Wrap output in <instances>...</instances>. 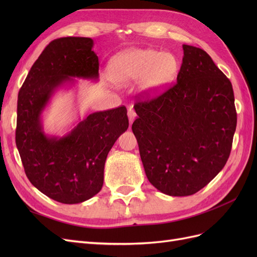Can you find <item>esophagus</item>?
Returning a JSON list of instances; mask_svg holds the SVG:
<instances>
[{
	"mask_svg": "<svg viewBox=\"0 0 257 257\" xmlns=\"http://www.w3.org/2000/svg\"><path fill=\"white\" fill-rule=\"evenodd\" d=\"M127 116H128V121H130V124H132L133 123V121L135 120V118H136V113H135V111L133 110V109H128V111H127Z\"/></svg>",
	"mask_w": 257,
	"mask_h": 257,
	"instance_id": "obj_1",
	"label": "esophagus"
}]
</instances>
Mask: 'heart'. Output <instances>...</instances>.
Here are the masks:
<instances>
[{
    "mask_svg": "<svg viewBox=\"0 0 257 257\" xmlns=\"http://www.w3.org/2000/svg\"><path fill=\"white\" fill-rule=\"evenodd\" d=\"M111 79L118 84L141 80L147 92H159L174 80L178 71L176 59L154 49L131 48L120 52L110 62Z\"/></svg>",
    "mask_w": 257,
    "mask_h": 257,
    "instance_id": "obj_1",
    "label": "heart"
}]
</instances>
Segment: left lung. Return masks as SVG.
<instances>
[{
  "instance_id": "1",
  "label": "left lung",
  "mask_w": 257,
  "mask_h": 257,
  "mask_svg": "<svg viewBox=\"0 0 257 257\" xmlns=\"http://www.w3.org/2000/svg\"><path fill=\"white\" fill-rule=\"evenodd\" d=\"M182 48L177 83L136 103L132 125L148 180L169 196L193 195L221 172L237 125L229 79L203 49Z\"/></svg>"
}]
</instances>
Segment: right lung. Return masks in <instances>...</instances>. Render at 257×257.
<instances>
[{
    "label": "right lung",
    "mask_w": 257,
    "mask_h": 257,
    "mask_svg": "<svg viewBox=\"0 0 257 257\" xmlns=\"http://www.w3.org/2000/svg\"><path fill=\"white\" fill-rule=\"evenodd\" d=\"M92 38L51 42L31 67L18 94L16 145L30 182L62 204H79L102 190L107 155L128 127L126 108L97 111L63 136L44 131L43 113L59 90L77 79L98 80Z\"/></svg>",
    "instance_id": "1"
}]
</instances>
